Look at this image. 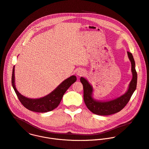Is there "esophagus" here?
Returning <instances> with one entry per match:
<instances>
[{
    "label": "esophagus",
    "mask_w": 149,
    "mask_h": 149,
    "mask_svg": "<svg viewBox=\"0 0 149 149\" xmlns=\"http://www.w3.org/2000/svg\"><path fill=\"white\" fill-rule=\"evenodd\" d=\"M85 74L84 72V71H83L82 70H79L77 72V75L79 77H81L82 75H84V74Z\"/></svg>",
    "instance_id": "obj_1"
}]
</instances>
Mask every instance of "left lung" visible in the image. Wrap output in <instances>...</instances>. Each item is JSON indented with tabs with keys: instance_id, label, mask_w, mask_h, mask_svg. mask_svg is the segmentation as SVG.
Instances as JSON below:
<instances>
[{
	"instance_id": "obj_1",
	"label": "left lung",
	"mask_w": 149,
	"mask_h": 149,
	"mask_svg": "<svg viewBox=\"0 0 149 149\" xmlns=\"http://www.w3.org/2000/svg\"><path fill=\"white\" fill-rule=\"evenodd\" d=\"M127 55L132 64V72L133 74L132 79L130 82L127 91L120 97L113 100L107 102L96 101L92 98V93L93 89L89 82L83 77H81L80 81L84 88V101L88 108L93 113L107 116L114 114L120 111L127 105L130 99L136 89L137 75L135 69V62L133 57L130 52H127Z\"/></svg>"
}]
</instances>
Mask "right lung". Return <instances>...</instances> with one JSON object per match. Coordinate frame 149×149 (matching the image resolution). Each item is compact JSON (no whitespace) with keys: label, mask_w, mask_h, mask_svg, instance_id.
<instances>
[{"label":"right lung","mask_w":149,"mask_h":149,"mask_svg":"<svg viewBox=\"0 0 149 149\" xmlns=\"http://www.w3.org/2000/svg\"><path fill=\"white\" fill-rule=\"evenodd\" d=\"M77 80V77L72 75L64 81L52 93L39 99H30L21 95L16 89L15 85V66L13 68L12 84L21 104L27 109L40 113L52 111L60 104L63 96L70 86Z\"/></svg>","instance_id":"right-lung-1"}]
</instances>
